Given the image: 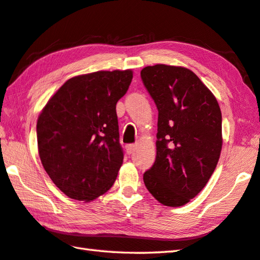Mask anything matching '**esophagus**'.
Instances as JSON below:
<instances>
[{"label": "esophagus", "instance_id": "obj_1", "mask_svg": "<svg viewBox=\"0 0 260 260\" xmlns=\"http://www.w3.org/2000/svg\"><path fill=\"white\" fill-rule=\"evenodd\" d=\"M125 149H126V153H127V154H133V153L135 152V149H136V145H134V144L126 145Z\"/></svg>", "mask_w": 260, "mask_h": 260}]
</instances>
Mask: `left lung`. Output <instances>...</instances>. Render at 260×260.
<instances>
[{
    "label": "left lung",
    "mask_w": 260,
    "mask_h": 260,
    "mask_svg": "<svg viewBox=\"0 0 260 260\" xmlns=\"http://www.w3.org/2000/svg\"><path fill=\"white\" fill-rule=\"evenodd\" d=\"M140 75L158 111L156 158L144 183L160 203L181 207L201 192L217 167L220 107L188 68L157 63Z\"/></svg>",
    "instance_id": "8db88e82"
}]
</instances>
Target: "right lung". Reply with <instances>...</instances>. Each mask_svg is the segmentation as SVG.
<instances>
[{
  "instance_id": "add662e5",
  "label": "right lung",
  "mask_w": 260,
  "mask_h": 260,
  "mask_svg": "<svg viewBox=\"0 0 260 260\" xmlns=\"http://www.w3.org/2000/svg\"><path fill=\"white\" fill-rule=\"evenodd\" d=\"M134 73L98 71L67 80L40 113L39 155L68 198L90 202L112 187L123 163L116 103Z\"/></svg>"
}]
</instances>
